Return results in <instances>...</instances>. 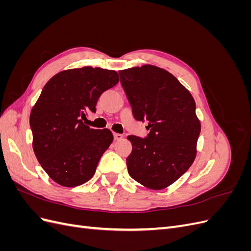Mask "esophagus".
Returning a JSON list of instances; mask_svg holds the SVG:
<instances>
[{
	"label": "esophagus",
	"mask_w": 251,
	"mask_h": 251,
	"mask_svg": "<svg viewBox=\"0 0 251 251\" xmlns=\"http://www.w3.org/2000/svg\"><path fill=\"white\" fill-rule=\"evenodd\" d=\"M114 140H121L124 138V135L123 134H119V133H114Z\"/></svg>",
	"instance_id": "1"
}]
</instances>
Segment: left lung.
<instances>
[{
  "label": "left lung",
  "instance_id": "left-lung-1",
  "mask_svg": "<svg viewBox=\"0 0 251 251\" xmlns=\"http://www.w3.org/2000/svg\"><path fill=\"white\" fill-rule=\"evenodd\" d=\"M120 82L136 120H147L150 133L130 135L126 158L130 176L151 189L173 184L191 166L201 131L196 102L189 91L171 74L151 65L119 71Z\"/></svg>",
  "mask_w": 251,
  "mask_h": 251
}]
</instances>
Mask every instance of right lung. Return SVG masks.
I'll return each instance as SVG.
<instances>
[{"label":"right lung","instance_id":"add662e5","mask_svg":"<svg viewBox=\"0 0 251 251\" xmlns=\"http://www.w3.org/2000/svg\"><path fill=\"white\" fill-rule=\"evenodd\" d=\"M118 81L116 71L82 67L55 74L43 88L30 113L32 147L44 171L59 185L78 186L95 174L113 134L91 128L82 119L96 112L98 98Z\"/></svg>","mask_w":251,"mask_h":251}]
</instances>
